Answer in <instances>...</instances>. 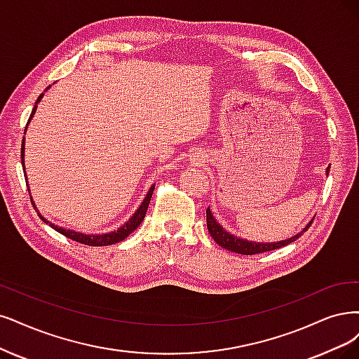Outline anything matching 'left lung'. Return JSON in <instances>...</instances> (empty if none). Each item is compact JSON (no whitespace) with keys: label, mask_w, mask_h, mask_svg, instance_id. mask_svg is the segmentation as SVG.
Returning <instances> with one entry per match:
<instances>
[{"label":"left lung","mask_w":359,"mask_h":359,"mask_svg":"<svg viewBox=\"0 0 359 359\" xmlns=\"http://www.w3.org/2000/svg\"><path fill=\"white\" fill-rule=\"evenodd\" d=\"M328 171L330 167H327V176H328ZM207 228L208 232L211 235V238L223 248H226L229 251H233V253L238 255H247V256H253V255H259V253H264V251H271V250H276V248H281L287 244L294 243L297 238H300L304 232L309 229V226L312 224L313 219L304 226L299 233H296L294 236L288 238V240H283V241H276V243H256V241H248L244 240V238L236 236L231 232H228L226 229H223L222 224L216 220V217L211 213L210 207L207 208Z\"/></svg>","instance_id":"8db88e82"}]
</instances>
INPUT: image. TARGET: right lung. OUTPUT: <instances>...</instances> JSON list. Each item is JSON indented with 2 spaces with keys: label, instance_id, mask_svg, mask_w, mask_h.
Listing matches in <instances>:
<instances>
[{
  "label": "right lung",
  "instance_id": "1",
  "mask_svg": "<svg viewBox=\"0 0 359 359\" xmlns=\"http://www.w3.org/2000/svg\"><path fill=\"white\" fill-rule=\"evenodd\" d=\"M50 87H51V86H48V87L46 88V91H47ZM43 96H44V93H43V95H39V97L36 99V102H35V104H34L32 114H31V116H29V119H28V124L31 123L32 116L35 115L36 104H38L39 102H41ZM26 130H28V126L25 127V133H26ZM20 156H22V165H23V168H25V137H23V142H22ZM23 172H25V180H28V177H26V170H25ZM154 189H155V184H152V187L149 188L148 194H146L144 200L142 201V204L139 205V208L135 211V213H133V216H131L124 224H121V226H119L116 231L104 232V233H83V232H76V231H72V229H65V228H62V226H57V224L51 223V222H48L46 217H43V215L39 213L38 208L35 207V203L32 201V196H31V201H32L34 208L36 210V213H38L39 219H41L44 223H47L48 226H51L55 231H57L59 233L71 238V240H74V241H76V243H81V244H86V245H91V247H102V245H112V244H116V243H119V241L126 240V238H127L133 231L139 228V224L143 222V217H144V215H146V210H148V205H149V203H151V196H152V194H154ZM28 191H29V188H28ZM29 194H31V191H29Z\"/></svg>",
  "mask_w": 359,
  "mask_h": 359
}]
</instances>
